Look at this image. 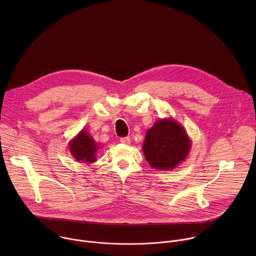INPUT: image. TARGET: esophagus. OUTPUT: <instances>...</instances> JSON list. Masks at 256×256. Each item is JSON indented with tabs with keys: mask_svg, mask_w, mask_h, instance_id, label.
Instances as JSON below:
<instances>
[{
	"mask_svg": "<svg viewBox=\"0 0 256 256\" xmlns=\"http://www.w3.org/2000/svg\"><path fill=\"white\" fill-rule=\"evenodd\" d=\"M120 142L124 144H130V138L126 136V138H120Z\"/></svg>",
	"mask_w": 256,
	"mask_h": 256,
	"instance_id": "obj_1",
	"label": "esophagus"
}]
</instances>
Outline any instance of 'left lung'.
Segmentation results:
<instances>
[{
  "mask_svg": "<svg viewBox=\"0 0 256 256\" xmlns=\"http://www.w3.org/2000/svg\"><path fill=\"white\" fill-rule=\"evenodd\" d=\"M192 148L186 130L171 118L157 120L146 132L142 152L150 166L172 170L184 162Z\"/></svg>",
  "mask_w": 256,
  "mask_h": 256,
  "instance_id": "left-lung-1",
  "label": "left lung"
}]
</instances>
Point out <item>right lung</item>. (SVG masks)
<instances>
[{"label":"right lung","instance_id":"1","mask_svg":"<svg viewBox=\"0 0 256 256\" xmlns=\"http://www.w3.org/2000/svg\"><path fill=\"white\" fill-rule=\"evenodd\" d=\"M99 148L100 146L89 134L86 128H83L74 138L68 142L70 153L81 163L91 164L95 162Z\"/></svg>","mask_w":256,"mask_h":256}]
</instances>
